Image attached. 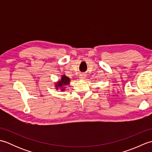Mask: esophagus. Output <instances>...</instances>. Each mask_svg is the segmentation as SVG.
Wrapping results in <instances>:
<instances>
[{
	"mask_svg": "<svg viewBox=\"0 0 152 152\" xmlns=\"http://www.w3.org/2000/svg\"><path fill=\"white\" fill-rule=\"evenodd\" d=\"M86 78V74H82L80 76V78L81 80H83V79H85Z\"/></svg>",
	"mask_w": 152,
	"mask_h": 152,
	"instance_id": "1",
	"label": "esophagus"
}]
</instances>
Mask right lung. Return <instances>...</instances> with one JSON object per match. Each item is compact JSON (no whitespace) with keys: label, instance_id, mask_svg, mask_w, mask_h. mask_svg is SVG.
<instances>
[{"label":"right lung","instance_id":"obj_1","mask_svg":"<svg viewBox=\"0 0 152 152\" xmlns=\"http://www.w3.org/2000/svg\"><path fill=\"white\" fill-rule=\"evenodd\" d=\"M70 81V78H69V77L66 76L65 75H63L62 77H61V79L60 81H59V82H57L56 83V87H57V89H58V88L59 87H60L61 88H62V89H61V91H64V88H63V86H65L66 85H69V82Z\"/></svg>","mask_w":152,"mask_h":152}]
</instances>
